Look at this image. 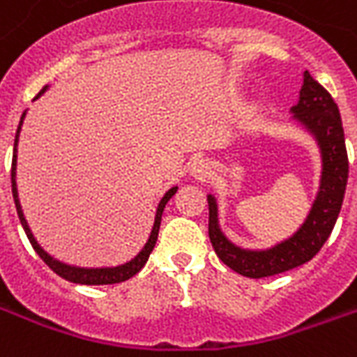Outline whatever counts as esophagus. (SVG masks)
I'll list each match as a JSON object with an SVG mask.
<instances>
[{
    "instance_id": "1",
    "label": "esophagus",
    "mask_w": 357,
    "mask_h": 357,
    "mask_svg": "<svg viewBox=\"0 0 357 357\" xmlns=\"http://www.w3.org/2000/svg\"><path fill=\"white\" fill-rule=\"evenodd\" d=\"M193 176H195V178H199V179L208 178V176H210L208 162H204V160H201V162H195L193 164Z\"/></svg>"
}]
</instances>
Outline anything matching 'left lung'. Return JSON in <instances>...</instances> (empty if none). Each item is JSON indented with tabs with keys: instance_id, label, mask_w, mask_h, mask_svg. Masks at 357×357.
I'll return each mask as SVG.
<instances>
[{
	"instance_id": "8db88e82",
	"label": "left lung",
	"mask_w": 357,
	"mask_h": 357,
	"mask_svg": "<svg viewBox=\"0 0 357 357\" xmlns=\"http://www.w3.org/2000/svg\"><path fill=\"white\" fill-rule=\"evenodd\" d=\"M291 110L300 124L317 139L323 160L319 191L298 231L268 250L235 247L220 229L216 199L208 195V235L218 258L233 271L252 279L277 275L310 262L329 239L344 201L348 153L337 102L306 70L300 99Z\"/></svg>"
}]
</instances>
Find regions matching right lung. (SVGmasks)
<instances>
[{
    "label": "right lung",
    "mask_w": 357,
    "mask_h": 357,
    "mask_svg": "<svg viewBox=\"0 0 357 357\" xmlns=\"http://www.w3.org/2000/svg\"><path fill=\"white\" fill-rule=\"evenodd\" d=\"M45 89H47V86L38 93V97H40ZM38 97H36V99H38ZM24 114H26V112H22L19 128H17V135H15V153H13V166H11V187H13V199H15V206H17V214H19L20 224H22V227H24V233H26L28 241H30V245L34 247L38 256H40L43 262L47 264V266H50V268L53 269L59 277H63V279L70 281V283L112 284V283H122V281H126V279H130V277L135 275V273L141 271V268L147 264L149 255H151V252H153V248H155L156 239H158V229H160V220H162L164 206H166V202L170 201L172 197L176 195L178 187H172L170 191L162 197V201L158 202L155 224H153V231H151V235H149V241L145 243V247L141 248V252L135 256L133 260L122 264V266H116V268H76V266H68V264L59 262V260H55L53 256L47 255V252L38 245V241L34 239V235H32L30 227H28L26 218H24V214H22V208H20L19 191H17V181H15V176H17V143H19V132H20V126H22V120H24Z\"/></svg>",
    "instance_id": "add662e5"
}]
</instances>
